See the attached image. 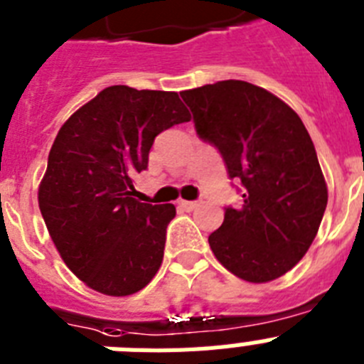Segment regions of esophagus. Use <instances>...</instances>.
I'll list each match as a JSON object with an SVG mask.
<instances>
[{"mask_svg":"<svg viewBox=\"0 0 364 364\" xmlns=\"http://www.w3.org/2000/svg\"><path fill=\"white\" fill-rule=\"evenodd\" d=\"M197 205H198L197 200H180L178 202V208L184 211H193L195 208H197Z\"/></svg>","mask_w":364,"mask_h":364,"instance_id":"34e87169","label":"esophagus"}]
</instances>
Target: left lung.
Returning <instances> with one entry per match:
<instances>
[{
	"label": "left lung",
	"instance_id": "1",
	"mask_svg": "<svg viewBox=\"0 0 364 364\" xmlns=\"http://www.w3.org/2000/svg\"><path fill=\"white\" fill-rule=\"evenodd\" d=\"M198 136L218 147L230 178L244 186L242 205L226 208L210 235L211 252L247 282L290 272L314 242L328 202L317 153L297 112L242 80L180 92Z\"/></svg>",
	"mask_w": 364,
	"mask_h": 364
}]
</instances>
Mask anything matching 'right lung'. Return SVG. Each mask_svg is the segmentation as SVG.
Returning a JSON list of instances; mask_svg holds the SVG:
<instances>
[{"mask_svg": "<svg viewBox=\"0 0 364 364\" xmlns=\"http://www.w3.org/2000/svg\"><path fill=\"white\" fill-rule=\"evenodd\" d=\"M189 118L176 92L111 85L58 131L38 204L60 257L91 290L133 295L159 272L176 210L136 200L133 176L154 136Z\"/></svg>", "mask_w": 364, "mask_h": 364, "instance_id": "1", "label": "right lung"}]
</instances>
